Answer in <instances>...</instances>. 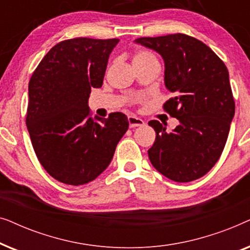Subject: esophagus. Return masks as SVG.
I'll return each instance as SVG.
<instances>
[{"mask_svg": "<svg viewBox=\"0 0 250 250\" xmlns=\"http://www.w3.org/2000/svg\"><path fill=\"white\" fill-rule=\"evenodd\" d=\"M128 124L129 127H138V126L145 125V122L141 118L135 117V116H128Z\"/></svg>", "mask_w": 250, "mask_h": 250, "instance_id": "esophagus-1", "label": "esophagus"}]
</instances>
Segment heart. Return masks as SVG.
<instances>
[{"mask_svg":"<svg viewBox=\"0 0 250 250\" xmlns=\"http://www.w3.org/2000/svg\"><path fill=\"white\" fill-rule=\"evenodd\" d=\"M149 58H153L151 53L146 52V51H138V52H135L134 57H133V62H138V61L149 59Z\"/></svg>","mask_w":250,"mask_h":250,"instance_id":"1","label":"heart"}]
</instances>
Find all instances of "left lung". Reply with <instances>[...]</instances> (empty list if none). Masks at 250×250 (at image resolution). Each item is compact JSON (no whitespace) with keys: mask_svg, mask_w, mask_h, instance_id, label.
Listing matches in <instances>:
<instances>
[{"mask_svg":"<svg viewBox=\"0 0 250 250\" xmlns=\"http://www.w3.org/2000/svg\"><path fill=\"white\" fill-rule=\"evenodd\" d=\"M135 42L163 57L165 85L174 95L163 107L180 122L173 132L158 121L148 123L156 132L150 162L175 182L200 179L220 159L234 116L228 68L210 47L186 34Z\"/></svg>","mask_w":250,"mask_h":250,"instance_id":"8db88e82","label":"left lung"}]
</instances>
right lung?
<instances>
[{
	"mask_svg": "<svg viewBox=\"0 0 250 250\" xmlns=\"http://www.w3.org/2000/svg\"><path fill=\"white\" fill-rule=\"evenodd\" d=\"M118 39L76 37L45 54L28 84L26 125L37 159L53 179L82 186L110 164L128 128L122 112L91 117L92 87H101L109 54Z\"/></svg>",
	"mask_w": 250,
	"mask_h": 250,
	"instance_id": "add662e5",
	"label": "right lung"
}]
</instances>
